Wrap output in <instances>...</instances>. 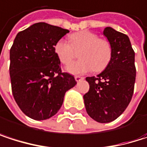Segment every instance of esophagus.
Masks as SVG:
<instances>
[{
  "mask_svg": "<svg viewBox=\"0 0 147 147\" xmlns=\"http://www.w3.org/2000/svg\"><path fill=\"white\" fill-rule=\"evenodd\" d=\"M84 78L83 77H82V76H75V80L78 82H80V81H82V80H83Z\"/></svg>",
  "mask_w": 147,
  "mask_h": 147,
  "instance_id": "34e87169",
  "label": "esophagus"
}]
</instances>
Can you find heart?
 Instances as JSON below:
<instances>
[{"label": "heart", "mask_w": 147, "mask_h": 147, "mask_svg": "<svg viewBox=\"0 0 147 147\" xmlns=\"http://www.w3.org/2000/svg\"><path fill=\"white\" fill-rule=\"evenodd\" d=\"M71 44L59 40L54 46V52L63 65L69 64L79 53L80 60L66 67V71L73 75H81L94 71L100 72L109 65L112 48L111 43L100 39L96 33L89 30H82L70 36Z\"/></svg>", "instance_id": "obj_1"}]
</instances>
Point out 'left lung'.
Returning a JSON list of instances; mask_svg holds the SVG:
<instances>
[{
  "instance_id": "8db88e82",
  "label": "left lung",
  "mask_w": 147,
  "mask_h": 147,
  "mask_svg": "<svg viewBox=\"0 0 147 147\" xmlns=\"http://www.w3.org/2000/svg\"><path fill=\"white\" fill-rule=\"evenodd\" d=\"M103 35L111 45V59L97 76L86 78L89 90L83 95V100L89 117L98 123H106L117 119L129 105L136 70L129 36L111 27H106Z\"/></svg>"
}]
</instances>
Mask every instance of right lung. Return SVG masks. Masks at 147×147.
Instances as JSON below:
<instances>
[{"label":"right lung","mask_w":147,"mask_h":147,"mask_svg":"<svg viewBox=\"0 0 147 147\" xmlns=\"http://www.w3.org/2000/svg\"><path fill=\"white\" fill-rule=\"evenodd\" d=\"M68 30L36 23L17 34L10 49L12 91L20 110L35 120H46L60 109L65 93L76 84L62 72L54 46Z\"/></svg>","instance_id":"right-lung-1"}]
</instances>
